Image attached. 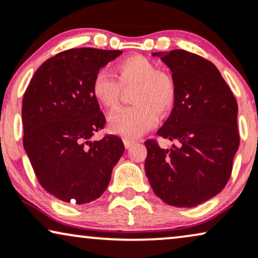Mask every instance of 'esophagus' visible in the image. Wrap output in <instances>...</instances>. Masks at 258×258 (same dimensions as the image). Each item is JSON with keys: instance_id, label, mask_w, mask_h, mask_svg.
I'll use <instances>...</instances> for the list:
<instances>
[{"instance_id": "esophagus-1", "label": "esophagus", "mask_w": 258, "mask_h": 258, "mask_svg": "<svg viewBox=\"0 0 258 258\" xmlns=\"http://www.w3.org/2000/svg\"><path fill=\"white\" fill-rule=\"evenodd\" d=\"M123 143H124L125 148L128 149L134 145V143H135V141H133V140H129V139H123Z\"/></svg>"}]
</instances>
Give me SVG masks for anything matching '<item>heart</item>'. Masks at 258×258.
Masks as SVG:
<instances>
[{
	"label": "heart",
	"instance_id": "1",
	"mask_svg": "<svg viewBox=\"0 0 258 258\" xmlns=\"http://www.w3.org/2000/svg\"><path fill=\"white\" fill-rule=\"evenodd\" d=\"M117 79L105 70L93 76L91 91L105 108L117 105L122 88L135 85L132 92L134 105L119 108L109 116V130L124 139H137L158 123L176 100V85L168 72L159 71L156 63L145 55H130L115 66Z\"/></svg>",
	"mask_w": 258,
	"mask_h": 258
}]
</instances>
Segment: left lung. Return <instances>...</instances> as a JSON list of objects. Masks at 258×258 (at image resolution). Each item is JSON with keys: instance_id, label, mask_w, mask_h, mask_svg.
<instances>
[{"instance_id": "8db88e82", "label": "left lung", "mask_w": 258, "mask_h": 258, "mask_svg": "<svg viewBox=\"0 0 258 258\" xmlns=\"http://www.w3.org/2000/svg\"><path fill=\"white\" fill-rule=\"evenodd\" d=\"M172 71L176 100L158 135L178 146L145 142L146 175L168 205L195 207L222 192L239 147L238 105L218 69L183 49L153 53Z\"/></svg>"}]
</instances>
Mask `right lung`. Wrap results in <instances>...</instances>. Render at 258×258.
Masks as SVG:
<instances>
[{"mask_svg": "<svg viewBox=\"0 0 258 258\" xmlns=\"http://www.w3.org/2000/svg\"><path fill=\"white\" fill-rule=\"evenodd\" d=\"M121 54L97 48L60 52L36 70L23 95V147L40 185L65 203L99 198L124 152L117 136L90 141L106 122L92 78Z\"/></svg>", "mask_w": 258, "mask_h": 258, "instance_id": "right-lung-1", "label": "right lung"}]
</instances>
